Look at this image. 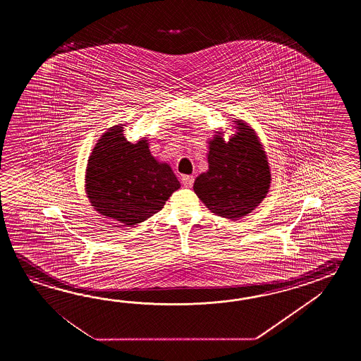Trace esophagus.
Here are the masks:
<instances>
[{
	"label": "esophagus",
	"mask_w": 361,
	"mask_h": 361,
	"mask_svg": "<svg viewBox=\"0 0 361 361\" xmlns=\"http://www.w3.org/2000/svg\"><path fill=\"white\" fill-rule=\"evenodd\" d=\"M193 182H195V178L192 177V176H183L182 177V184H183L184 187H187V188L192 187Z\"/></svg>",
	"instance_id": "obj_1"
}]
</instances>
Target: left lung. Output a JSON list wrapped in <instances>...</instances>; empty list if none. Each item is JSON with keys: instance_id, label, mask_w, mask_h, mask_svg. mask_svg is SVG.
Returning a JSON list of instances; mask_svg holds the SVG:
<instances>
[{"instance_id": "1", "label": "left lung", "mask_w": 361, "mask_h": 361, "mask_svg": "<svg viewBox=\"0 0 361 361\" xmlns=\"http://www.w3.org/2000/svg\"><path fill=\"white\" fill-rule=\"evenodd\" d=\"M236 123L238 133L228 142L221 135L209 142V170L193 184L205 207L228 219H238L258 207L271 183L261 142L246 123Z\"/></svg>"}]
</instances>
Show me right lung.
Masks as SVG:
<instances>
[{
  "instance_id": "obj_1",
  "label": "right lung",
  "mask_w": 361,
  "mask_h": 361,
  "mask_svg": "<svg viewBox=\"0 0 361 361\" xmlns=\"http://www.w3.org/2000/svg\"><path fill=\"white\" fill-rule=\"evenodd\" d=\"M123 125L102 135L86 169V193L100 214L126 226L159 213L180 187L168 164L154 160L146 139L133 145Z\"/></svg>"
}]
</instances>
